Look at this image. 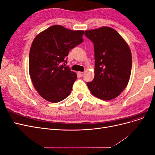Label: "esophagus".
Segmentation results:
<instances>
[{"label":"esophagus","instance_id":"1","mask_svg":"<svg viewBox=\"0 0 155 155\" xmlns=\"http://www.w3.org/2000/svg\"><path fill=\"white\" fill-rule=\"evenodd\" d=\"M78 74H79V76H80L81 77H83V76H84V74H85V72H78Z\"/></svg>","mask_w":155,"mask_h":155}]
</instances>
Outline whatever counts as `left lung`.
Masks as SVG:
<instances>
[{
	"instance_id": "1",
	"label": "left lung",
	"mask_w": 155,
	"mask_h": 155,
	"mask_svg": "<svg viewBox=\"0 0 155 155\" xmlns=\"http://www.w3.org/2000/svg\"><path fill=\"white\" fill-rule=\"evenodd\" d=\"M94 46V78L87 86L93 96L103 100L118 97L129 83L132 55L128 44L110 27L86 30Z\"/></svg>"
}]
</instances>
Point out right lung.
Instances as JSON below:
<instances>
[{
	"mask_svg": "<svg viewBox=\"0 0 155 155\" xmlns=\"http://www.w3.org/2000/svg\"><path fill=\"white\" fill-rule=\"evenodd\" d=\"M83 34V30L54 25L39 33L33 41L29 74L35 90L46 101L59 102L71 92L77 74L61 63H67L64 59L69 50L82 43Z\"/></svg>",
	"mask_w": 155,
	"mask_h": 155,
	"instance_id": "1",
	"label": "right lung"
}]
</instances>
